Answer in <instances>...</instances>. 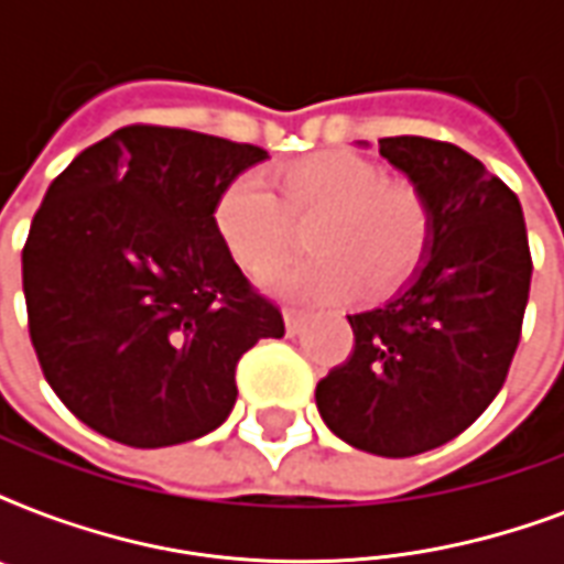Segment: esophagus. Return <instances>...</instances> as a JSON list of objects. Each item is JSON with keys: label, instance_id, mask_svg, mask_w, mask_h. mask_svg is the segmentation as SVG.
<instances>
[{"label": "esophagus", "instance_id": "34e87169", "mask_svg": "<svg viewBox=\"0 0 564 564\" xmlns=\"http://www.w3.org/2000/svg\"><path fill=\"white\" fill-rule=\"evenodd\" d=\"M283 322H286V334L295 336V334H301V327H304V322H307V316H304L301 310L286 307V310H283Z\"/></svg>", "mask_w": 564, "mask_h": 564}]
</instances>
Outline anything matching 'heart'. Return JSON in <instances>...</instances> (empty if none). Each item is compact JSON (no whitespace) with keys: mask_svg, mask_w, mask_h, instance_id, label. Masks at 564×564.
<instances>
[{"mask_svg":"<svg viewBox=\"0 0 564 564\" xmlns=\"http://www.w3.org/2000/svg\"><path fill=\"white\" fill-rule=\"evenodd\" d=\"M239 172L219 189L213 228L234 263L263 278L295 246V225L310 221L313 257L283 269L272 286L286 299L343 301L357 292L386 295L419 272L433 239V207L410 178H386L375 161L325 149L274 175Z\"/></svg>","mask_w":564,"mask_h":564,"instance_id":"b5f03b06","label":"heart"}]
</instances>
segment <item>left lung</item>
<instances>
[{
	"mask_svg": "<svg viewBox=\"0 0 564 564\" xmlns=\"http://www.w3.org/2000/svg\"><path fill=\"white\" fill-rule=\"evenodd\" d=\"M380 154L433 207V239L410 286L348 316L351 357L316 386L322 419L348 445L415 456L480 419L507 380L533 257L518 195L459 145L383 137Z\"/></svg>",
	"mask_w": 564,
	"mask_h": 564,
	"instance_id": "8db88e82",
	"label": "left lung"
}]
</instances>
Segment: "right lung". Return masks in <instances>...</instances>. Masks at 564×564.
Returning a JSON list of instances; mask_svg holds the SVG:
<instances>
[{
	"label": "right lung",
	"instance_id": "right-lung-1",
	"mask_svg": "<svg viewBox=\"0 0 564 564\" xmlns=\"http://www.w3.org/2000/svg\"><path fill=\"white\" fill-rule=\"evenodd\" d=\"M260 145L187 128L126 126L66 166L22 246L40 369L101 436L166 447L210 433L237 401V362L281 339L283 316L213 228Z\"/></svg>",
	"mask_w": 564,
	"mask_h": 564
}]
</instances>
